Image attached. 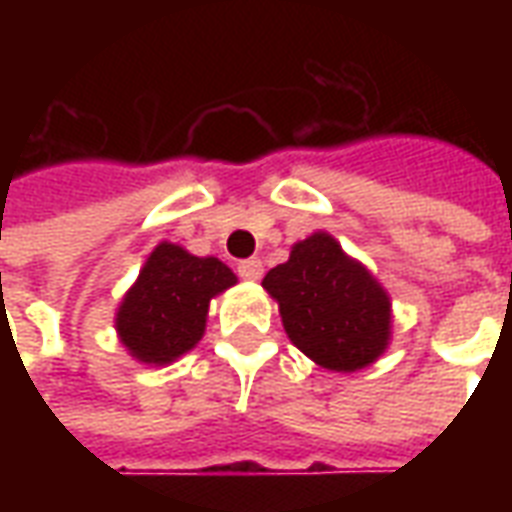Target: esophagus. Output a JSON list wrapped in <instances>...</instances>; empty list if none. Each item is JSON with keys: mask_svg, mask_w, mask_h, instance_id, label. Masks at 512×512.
Segmentation results:
<instances>
[{"mask_svg": "<svg viewBox=\"0 0 512 512\" xmlns=\"http://www.w3.org/2000/svg\"><path fill=\"white\" fill-rule=\"evenodd\" d=\"M238 274H241V279H246V282H257V279L263 277V263H260L257 257L241 260V263H238Z\"/></svg>", "mask_w": 512, "mask_h": 512, "instance_id": "1", "label": "esophagus"}]
</instances>
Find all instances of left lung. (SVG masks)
<instances>
[{
	"instance_id": "left-lung-1",
	"label": "left lung",
	"mask_w": 512,
	"mask_h": 512,
	"mask_svg": "<svg viewBox=\"0 0 512 512\" xmlns=\"http://www.w3.org/2000/svg\"><path fill=\"white\" fill-rule=\"evenodd\" d=\"M279 304L290 343L315 365L356 373L381 359L392 340V299L373 271L334 235H307L263 277Z\"/></svg>"
}]
</instances>
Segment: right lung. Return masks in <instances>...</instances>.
Segmentation results:
<instances>
[{
	"label": "right lung",
	"instance_id": "1",
	"mask_svg": "<svg viewBox=\"0 0 512 512\" xmlns=\"http://www.w3.org/2000/svg\"><path fill=\"white\" fill-rule=\"evenodd\" d=\"M235 282L233 268L219 257H197L161 241L117 304V340L139 365H172L200 343L211 299Z\"/></svg>",
	"mask_w": 512,
	"mask_h": 512
}]
</instances>
